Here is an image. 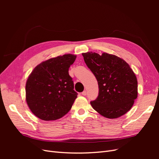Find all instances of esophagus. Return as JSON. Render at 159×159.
<instances>
[{
	"instance_id": "obj_1",
	"label": "esophagus",
	"mask_w": 159,
	"mask_h": 159,
	"mask_svg": "<svg viewBox=\"0 0 159 159\" xmlns=\"http://www.w3.org/2000/svg\"><path fill=\"white\" fill-rule=\"evenodd\" d=\"M81 94H82L83 95H87V92H86V91H84L82 93H81Z\"/></svg>"
}]
</instances>
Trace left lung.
<instances>
[{"mask_svg": "<svg viewBox=\"0 0 159 159\" xmlns=\"http://www.w3.org/2000/svg\"><path fill=\"white\" fill-rule=\"evenodd\" d=\"M86 65L98 80L99 94L90 103L102 116L116 119L131 109L137 98V80L133 70L120 57L103 53H83Z\"/></svg>", "mask_w": 159, "mask_h": 159, "instance_id": "1", "label": "left lung"}]
</instances>
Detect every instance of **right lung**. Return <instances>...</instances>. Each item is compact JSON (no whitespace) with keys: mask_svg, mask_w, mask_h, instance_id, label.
Segmentation results:
<instances>
[{"mask_svg":"<svg viewBox=\"0 0 159 159\" xmlns=\"http://www.w3.org/2000/svg\"><path fill=\"white\" fill-rule=\"evenodd\" d=\"M76 56L65 54L42 62L26 84V100L31 111L44 121L62 117L71 109L78 93L69 68Z\"/></svg>","mask_w":159,"mask_h":159,"instance_id":"right-lung-1","label":"right lung"}]
</instances>
